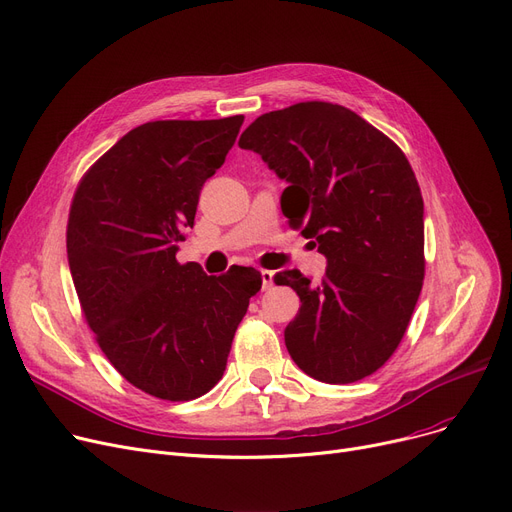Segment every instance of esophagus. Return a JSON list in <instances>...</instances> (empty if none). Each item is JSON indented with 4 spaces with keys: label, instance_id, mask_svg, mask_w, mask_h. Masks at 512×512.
<instances>
[{
    "label": "esophagus",
    "instance_id": "obj_1",
    "mask_svg": "<svg viewBox=\"0 0 512 512\" xmlns=\"http://www.w3.org/2000/svg\"><path fill=\"white\" fill-rule=\"evenodd\" d=\"M261 288L263 290H270L272 286H274V272H270V270H261Z\"/></svg>",
    "mask_w": 512,
    "mask_h": 512
}]
</instances>
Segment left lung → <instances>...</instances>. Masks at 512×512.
<instances>
[{
    "mask_svg": "<svg viewBox=\"0 0 512 512\" xmlns=\"http://www.w3.org/2000/svg\"><path fill=\"white\" fill-rule=\"evenodd\" d=\"M238 145L288 182V224L328 259L317 286L299 270L274 276L301 299L284 330L292 361L326 384L367 378L405 336L425 276L423 197L409 159L384 132L328 101L263 114Z\"/></svg>",
    "mask_w": 512,
    "mask_h": 512,
    "instance_id": "8db88e82",
    "label": "left lung"
}]
</instances>
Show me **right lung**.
<instances>
[{
	"mask_svg": "<svg viewBox=\"0 0 512 512\" xmlns=\"http://www.w3.org/2000/svg\"><path fill=\"white\" fill-rule=\"evenodd\" d=\"M245 116L155 120L126 132L80 178L66 249L103 355L161 400H193L222 380L234 332L261 288L253 267L207 276L176 261L199 193Z\"/></svg>",
	"mask_w": 512,
	"mask_h": 512,
	"instance_id": "obj_1",
	"label": "right lung"
}]
</instances>
